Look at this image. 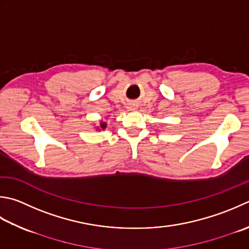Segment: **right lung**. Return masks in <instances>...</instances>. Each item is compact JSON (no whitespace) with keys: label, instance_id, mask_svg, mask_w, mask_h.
<instances>
[{"label":"right lung","instance_id":"add662e5","mask_svg":"<svg viewBox=\"0 0 249 249\" xmlns=\"http://www.w3.org/2000/svg\"><path fill=\"white\" fill-rule=\"evenodd\" d=\"M107 127V124L106 123H104V122H101V123H100V128L101 129H105ZM100 130V129H99Z\"/></svg>","mask_w":249,"mask_h":249}]
</instances>
